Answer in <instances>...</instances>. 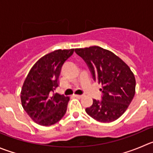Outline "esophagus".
<instances>
[{"mask_svg": "<svg viewBox=\"0 0 153 153\" xmlns=\"http://www.w3.org/2000/svg\"><path fill=\"white\" fill-rule=\"evenodd\" d=\"M75 96L76 97H77V98H79V99H80V98H82V97H83V95H80V94H75Z\"/></svg>", "mask_w": 153, "mask_h": 153, "instance_id": "obj_1", "label": "esophagus"}]
</instances>
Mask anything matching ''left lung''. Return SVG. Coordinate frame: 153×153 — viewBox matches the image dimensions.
I'll list each match as a JSON object with an SVG mask.
<instances>
[{
  "mask_svg": "<svg viewBox=\"0 0 153 153\" xmlns=\"http://www.w3.org/2000/svg\"><path fill=\"white\" fill-rule=\"evenodd\" d=\"M86 63L92 78L102 84L101 100L93 99L87 114L101 123H110L126 112L135 94V81L130 68L110 51L99 46L75 49Z\"/></svg>",
  "mask_w": 153,
  "mask_h": 153,
  "instance_id": "left-lung-1",
  "label": "left lung"
}]
</instances>
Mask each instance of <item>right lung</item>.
Returning a JSON list of instances; mask_svg holds the SVG:
<instances>
[{"label":"right lung","mask_w":153,"mask_h":153,"mask_svg":"<svg viewBox=\"0 0 153 153\" xmlns=\"http://www.w3.org/2000/svg\"><path fill=\"white\" fill-rule=\"evenodd\" d=\"M74 49H58L36 62L29 71L21 91L23 108L36 123L43 126L56 124L65 116L69 97L56 93L59 76L64 63L74 53Z\"/></svg>","instance_id":"add662e5"}]
</instances>
